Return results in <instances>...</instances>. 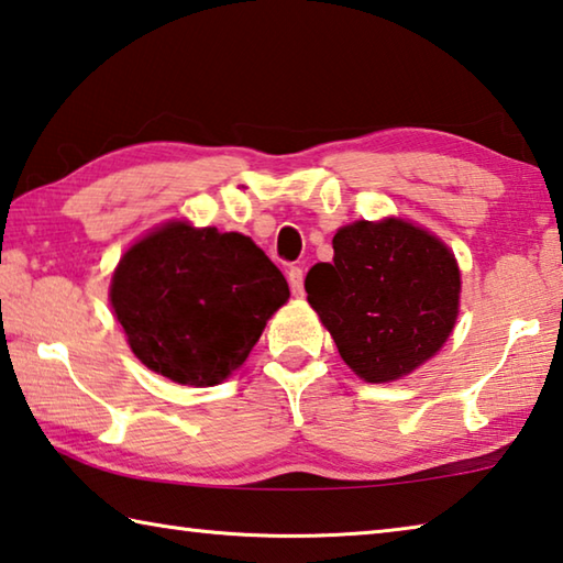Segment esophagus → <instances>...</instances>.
<instances>
[{
  "label": "esophagus",
  "instance_id": "esophagus-1",
  "mask_svg": "<svg viewBox=\"0 0 563 563\" xmlns=\"http://www.w3.org/2000/svg\"><path fill=\"white\" fill-rule=\"evenodd\" d=\"M288 283H290L292 295L302 298V295H305V273H302L300 265H292V268L288 271Z\"/></svg>",
  "mask_w": 563,
  "mask_h": 563
}]
</instances>
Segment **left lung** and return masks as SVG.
I'll return each mask as SVG.
<instances>
[{
    "mask_svg": "<svg viewBox=\"0 0 563 563\" xmlns=\"http://www.w3.org/2000/svg\"><path fill=\"white\" fill-rule=\"evenodd\" d=\"M332 263L305 278L308 302L364 382L411 374L453 332L460 271L445 243L408 221H356L334 233Z\"/></svg>",
    "mask_w": 563,
    "mask_h": 563,
    "instance_id": "1",
    "label": "left lung"
}]
</instances>
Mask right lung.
I'll return each mask as SVG.
<instances>
[{
	"label": "right lung",
	"instance_id": "right-lung-1",
	"mask_svg": "<svg viewBox=\"0 0 563 563\" xmlns=\"http://www.w3.org/2000/svg\"><path fill=\"white\" fill-rule=\"evenodd\" d=\"M288 298L283 273L249 236L181 221L135 243L110 285L137 360L189 386H213L239 369Z\"/></svg>",
	"mask_w": 563,
	"mask_h": 563
}]
</instances>
